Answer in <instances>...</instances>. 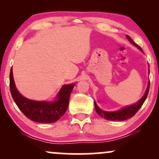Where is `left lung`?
I'll return each instance as SVG.
<instances>
[{"label": "left lung", "mask_w": 159, "mask_h": 159, "mask_svg": "<svg viewBox=\"0 0 159 159\" xmlns=\"http://www.w3.org/2000/svg\"><path fill=\"white\" fill-rule=\"evenodd\" d=\"M126 37L128 38V39L130 41V43H132L133 45H135L136 47H138V48L140 49V51H142V49L139 45H138L134 43L133 40L131 39L130 36H126ZM149 81L148 84V86H147V89L146 90L145 94L143 97L141 98V99L140 101H138V102L134 105H130V106H128L126 107H124V108L121 109V110L118 111H114V112H108V111H104L102 110L99 108L97 106L96 102H94L95 105V108H96V112L98 113V114L100 116L102 117H104L105 120H115V121H123V120H125L127 119H129V118L132 117L134 114L138 112V110L141 107L143 104L145 102L146 98H147V96H148L149 93Z\"/></svg>", "instance_id": "8db88e82"}]
</instances>
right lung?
I'll return each mask as SVG.
<instances>
[{
	"instance_id": "obj_1",
	"label": "right lung",
	"mask_w": 159,
	"mask_h": 159,
	"mask_svg": "<svg viewBox=\"0 0 159 159\" xmlns=\"http://www.w3.org/2000/svg\"><path fill=\"white\" fill-rule=\"evenodd\" d=\"M75 84L63 85L54 102H37L21 96L14 83L12 70L10 73V89L16 105L27 118L36 123H50L56 122L65 114L69 105V96Z\"/></svg>"
}]
</instances>
